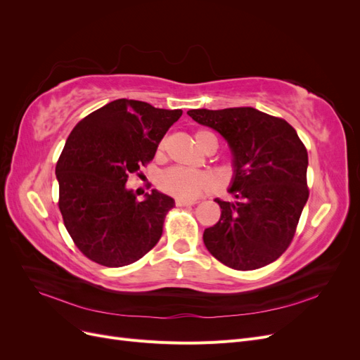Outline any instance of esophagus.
<instances>
[{
  "label": "esophagus",
  "instance_id": "obj_1",
  "mask_svg": "<svg viewBox=\"0 0 360 360\" xmlns=\"http://www.w3.org/2000/svg\"><path fill=\"white\" fill-rule=\"evenodd\" d=\"M195 201H188V200H180V198H176V205L177 207H189V205H193Z\"/></svg>",
  "mask_w": 360,
  "mask_h": 360
}]
</instances>
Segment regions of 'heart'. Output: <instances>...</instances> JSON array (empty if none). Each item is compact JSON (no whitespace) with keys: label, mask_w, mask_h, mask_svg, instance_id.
Wrapping results in <instances>:
<instances>
[{"label":"heart","mask_w":360,"mask_h":360,"mask_svg":"<svg viewBox=\"0 0 360 360\" xmlns=\"http://www.w3.org/2000/svg\"><path fill=\"white\" fill-rule=\"evenodd\" d=\"M212 135L207 130H197L193 135L195 144L198 148L202 150L205 138ZM168 146V138H163L159 146H158V156H163V151H165ZM159 188L172 197L180 198V200H188L192 201L198 198L200 195L209 192L214 188V180L207 172L200 171H186L181 168H171L160 174L159 177Z\"/></svg>","instance_id":"heart-1"}]
</instances>
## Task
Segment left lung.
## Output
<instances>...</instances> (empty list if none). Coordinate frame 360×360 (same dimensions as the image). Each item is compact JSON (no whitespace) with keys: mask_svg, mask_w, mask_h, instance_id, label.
Listing matches in <instances>:
<instances>
[{"mask_svg":"<svg viewBox=\"0 0 360 360\" xmlns=\"http://www.w3.org/2000/svg\"><path fill=\"white\" fill-rule=\"evenodd\" d=\"M188 115L219 132L234 158L230 193L237 201L214 200L221 219L204 230L205 248L236 270L274 263L290 246L309 197L307 147L284 118L250 106Z\"/></svg>","mask_w":360,"mask_h":360,"instance_id":"1","label":"left lung"}]
</instances>
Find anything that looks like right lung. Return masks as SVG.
<instances>
[{"label": "right lung", "mask_w": 360, "mask_h": 360, "mask_svg": "<svg viewBox=\"0 0 360 360\" xmlns=\"http://www.w3.org/2000/svg\"><path fill=\"white\" fill-rule=\"evenodd\" d=\"M181 114L117 99L73 127L56 168L58 207L73 243L94 263L132 264L159 242L174 200L153 189L138 201L126 181L153 160Z\"/></svg>", "instance_id": "right-lung-1"}]
</instances>
